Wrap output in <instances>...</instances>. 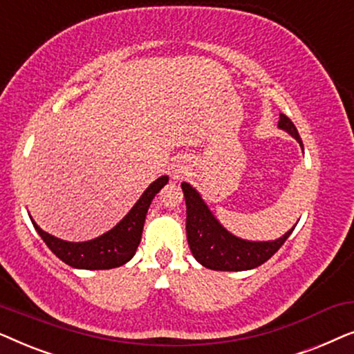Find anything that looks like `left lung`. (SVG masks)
Segmentation results:
<instances>
[{"mask_svg": "<svg viewBox=\"0 0 354 354\" xmlns=\"http://www.w3.org/2000/svg\"><path fill=\"white\" fill-rule=\"evenodd\" d=\"M279 129L288 132L303 148V142L292 120L280 114ZM183 196L187 205V240L192 254L198 263L212 270H250L264 264L277 253L292 234V227L287 234L272 241H250L232 235L221 225L214 214L206 206L195 188L190 183H182Z\"/></svg>", "mask_w": 354, "mask_h": 354, "instance_id": "obj_1", "label": "left lung"}]
</instances>
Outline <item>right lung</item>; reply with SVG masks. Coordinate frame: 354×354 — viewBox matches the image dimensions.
<instances>
[{
    "label": "right lung",
    "instance_id": "add662e5",
    "mask_svg": "<svg viewBox=\"0 0 354 354\" xmlns=\"http://www.w3.org/2000/svg\"><path fill=\"white\" fill-rule=\"evenodd\" d=\"M167 182V176H161L156 178L143 192L140 200L135 203L132 209L127 212V216L118 225L98 236V239L88 241H79V243H75V241L61 240L57 236L50 235L48 232L41 230L32 217L30 221L48 248L61 261L69 264L71 268L88 270L114 269L129 263L133 258L135 251H137L140 245V240H142L145 217H147L148 207L151 205L153 198L156 196V193Z\"/></svg>",
    "mask_w": 354,
    "mask_h": 354
}]
</instances>
